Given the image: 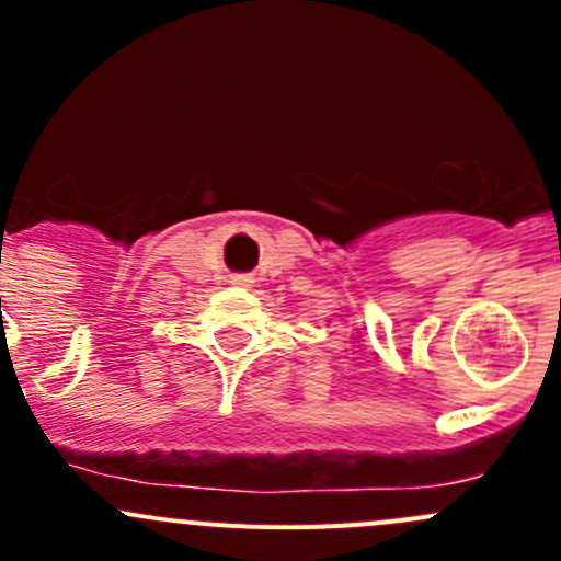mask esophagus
Here are the masks:
<instances>
[{"label":"esophagus","mask_w":561,"mask_h":561,"mask_svg":"<svg viewBox=\"0 0 561 561\" xmlns=\"http://www.w3.org/2000/svg\"><path fill=\"white\" fill-rule=\"evenodd\" d=\"M249 276H233V285H241V287H249Z\"/></svg>","instance_id":"obj_1"}]
</instances>
